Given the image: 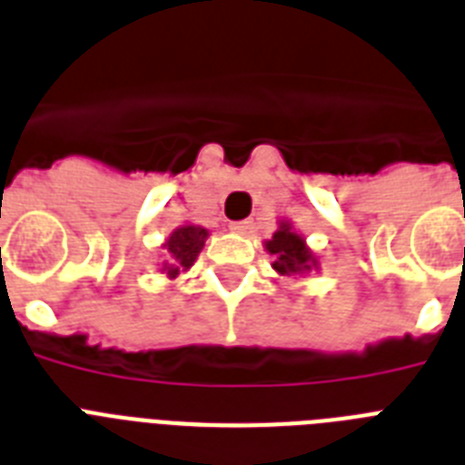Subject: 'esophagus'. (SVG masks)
<instances>
[{"label": "esophagus", "mask_w": 465, "mask_h": 465, "mask_svg": "<svg viewBox=\"0 0 465 465\" xmlns=\"http://www.w3.org/2000/svg\"><path fill=\"white\" fill-rule=\"evenodd\" d=\"M252 229L251 220H241V222H232V232L236 233H248Z\"/></svg>", "instance_id": "34e87169"}]
</instances>
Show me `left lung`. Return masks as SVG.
Instances as JSON below:
<instances>
[{
	"label": "left lung",
	"instance_id": "obj_1",
	"mask_svg": "<svg viewBox=\"0 0 465 465\" xmlns=\"http://www.w3.org/2000/svg\"><path fill=\"white\" fill-rule=\"evenodd\" d=\"M265 248L270 251V255L277 258L272 267L279 274H298V272H308L311 267H315V258L308 251L305 241L296 232H292L289 224L279 226V232L267 241Z\"/></svg>",
	"mask_w": 465,
	"mask_h": 465
}]
</instances>
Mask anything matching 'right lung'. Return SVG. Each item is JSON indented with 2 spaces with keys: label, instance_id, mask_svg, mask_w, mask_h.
<instances>
[{
  "label": "right lung",
  "instance_id": "obj_1",
  "mask_svg": "<svg viewBox=\"0 0 465 465\" xmlns=\"http://www.w3.org/2000/svg\"><path fill=\"white\" fill-rule=\"evenodd\" d=\"M205 239L207 229H203V226H179V229L169 236L167 243H164L167 262H164L162 270L167 272L169 277H176L181 270H188V267L195 262V258H198V252L203 251Z\"/></svg>",
  "mask_w": 465,
  "mask_h": 465
}]
</instances>
